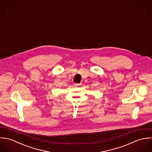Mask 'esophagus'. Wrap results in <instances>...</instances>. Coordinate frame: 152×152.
Wrapping results in <instances>:
<instances>
[{
    "label": "esophagus",
    "mask_w": 152,
    "mask_h": 152,
    "mask_svg": "<svg viewBox=\"0 0 152 152\" xmlns=\"http://www.w3.org/2000/svg\"><path fill=\"white\" fill-rule=\"evenodd\" d=\"M82 84L81 83H79V84H74V86H81Z\"/></svg>",
    "instance_id": "esophagus-1"
}]
</instances>
